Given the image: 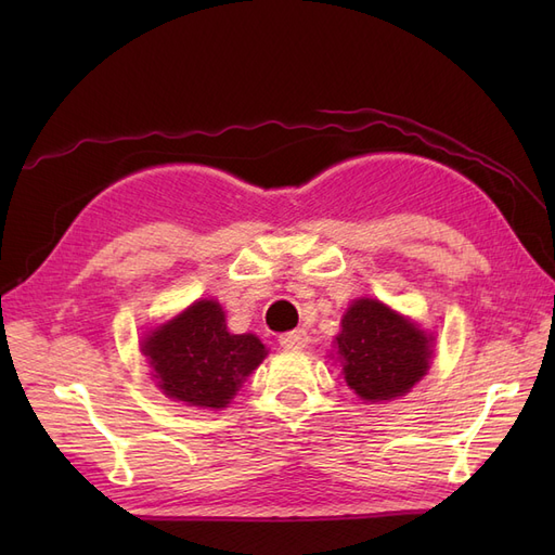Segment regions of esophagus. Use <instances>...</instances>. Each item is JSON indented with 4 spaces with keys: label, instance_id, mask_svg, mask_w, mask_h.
<instances>
[{
    "label": "esophagus",
    "instance_id": "obj_1",
    "mask_svg": "<svg viewBox=\"0 0 555 555\" xmlns=\"http://www.w3.org/2000/svg\"><path fill=\"white\" fill-rule=\"evenodd\" d=\"M308 343H310V335L304 328L280 335V345L287 347V349H304V347H308Z\"/></svg>",
    "mask_w": 555,
    "mask_h": 555
}]
</instances>
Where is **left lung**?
<instances>
[{
  "mask_svg": "<svg viewBox=\"0 0 555 555\" xmlns=\"http://www.w3.org/2000/svg\"><path fill=\"white\" fill-rule=\"evenodd\" d=\"M340 326L335 349L347 386L361 400H396L428 373L433 335L382 300L357 298Z\"/></svg>",
  "mask_w": 555,
  "mask_h": 555,
  "instance_id": "obj_1",
  "label": "left lung"
}]
</instances>
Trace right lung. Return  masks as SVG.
Returning <instances> with one entry per match:
<instances>
[{
  "instance_id": "obj_1",
  "label": "right lung",
  "mask_w": 555,
  "mask_h": 555,
  "mask_svg": "<svg viewBox=\"0 0 555 555\" xmlns=\"http://www.w3.org/2000/svg\"><path fill=\"white\" fill-rule=\"evenodd\" d=\"M141 351L166 396L210 410L227 408L268 354L255 333H229L224 310L212 298L150 331Z\"/></svg>"
}]
</instances>
